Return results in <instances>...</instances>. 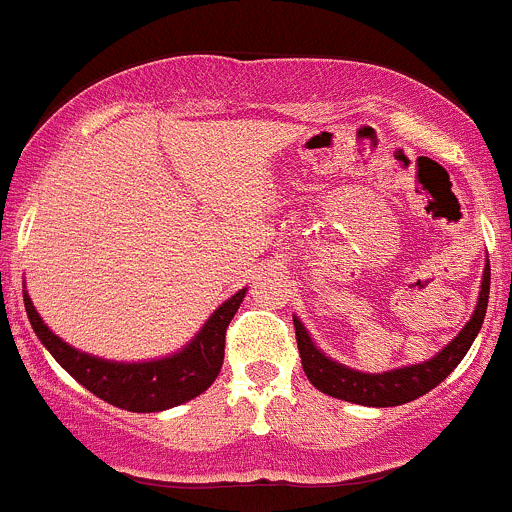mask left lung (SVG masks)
Returning <instances> with one entry per match:
<instances>
[{"label": "left lung", "instance_id": "8db88e82", "mask_svg": "<svg viewBox=\"0 0 512 512\" xmlns=\"http://www.w3.org/2000/svg\"><path fill=\"white\" fill-rule=\"evenodd\" d=\"M488 292H490V265L485 262L483 280H480L478 304L473 309L471 319L466 327L446 344L436 356L421 361V364L399 366V369L381 371V374H369V371L349 369L347 364H339L332 356H327L309 337L307 327L292 317L294 334H297V349L302 356V369L307 379L317 386L322 394L334 396V399L352 401L361 406H376V409H386V406H401L418 396L428 394L436 389L471 349L473 339L478 337L480 327H483L485 309H488Z\"/></svg>", "mask_w": 512, "mask_h": 512}]
</instances>
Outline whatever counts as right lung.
<instances>
[{
    "label": "right lung",
    "mask_w": 512,
    "mask_h": 512,
    "mask_svg": "<svg viewBox=\"0 0 512 512\" xmlns=\"http://www.w3.org/2000/svg\"><path fill=\"white\" fill-rule=\"evenodd\" d=\"M245 289L220 304L180 352L151 361H111L79 352L56 337L36 312L24 287V307L39 342L84 389L133 414H156L185 404L210 389L225 359V329L245 299Z\"/></svg>",
    "instance_id": "obj_1"
}]
</instances>
